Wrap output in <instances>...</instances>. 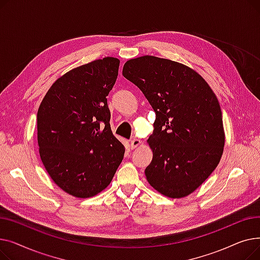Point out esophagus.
Wrapping results in <instances>:
<instances>
[{
	"label": "esophagus",
	"mask_w": 260,
	"mask_h": 260,
	"mask_svg": "<svg viewBox=\"0 0 260 260\" xmlns=\"http://www.w3.org/2000/svg\"><path fill=\"white\" fill-rule=\"evenodd\" d=\"M141 144V141L140 140H138V139H133L132 141H131V147H132V149H134V148H136L137 146H139Z\"/></svg>",
	"instance_id": "34e87169"
}]
</instances>
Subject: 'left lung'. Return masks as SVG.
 <instances>
[{
  "mask_svg": "<svg viewBox=\"0 0 260 260\" xmlns=\"http://www.w3.org/2000/svg\"><path fill=\"white\" fill-rule=\"evenodd\" d=\"M122 75L145 95L156 114L147 140L153 160L148 183L170 198H182L199 187L223 153L222 113L212 88L181 63L154 56L128 60Z\"/></svg>",
  "mask_w": 260,
  "mask_h": 260,
  "instance_id": "1",
  "label": "left lung"
}]
</instances>
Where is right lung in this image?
<instances>
[{
  "instance_id": "add662e5",
  "label": "right lung",
  "mask_w": 260,
  "mask_h": 260,
  "mask_svg": "<svg viewBox=\"0 0 260 260\" xmlns=\"http://www.w3.org/2000/svg\"><path fill=\"white\" fill-rule=\"evenodd\" d=\"M120 61L106 57L59 78L40 104V157L53 182L78 198L100 193L109 183L125 148L113 135L107 105Z\"/></svg>"
}]
</instances>
